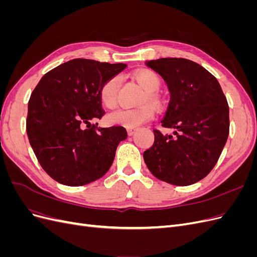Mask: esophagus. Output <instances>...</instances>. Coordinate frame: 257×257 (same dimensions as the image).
Segmentation results:
<instances>
[{
    "label": "esophagus",
    "instance_id": "1",
    "mask_svg": "<svg viewBox=\"0 0 257 257\" xmlns=\"http://www.w3.org/2000/svg\"><path fill=\"white\" fill-rule=\"evenodd\" d=\"M136 132V127H127V134L131 136L133 135Z\"/></svg>",
    "mask_w": 257,
    "mask_h": 257
}]
</instances>
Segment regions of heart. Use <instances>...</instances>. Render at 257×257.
Segmentation results:
<instances>
[{
    "label": "heart",
    "instance_id": "heart-1",
    "mask_svg": "<svg viewBox=\"0 0 257 257\" xmlns=\"http://www.w3.org/2000/svg\"><path fill=\"white\" fill-rule=\"evenodd\" d=\"M138 83L149 93L158 91L161 85L159 75L151 69H142L134 73ZM121 84L120 75H114L107 79L99 89L98 96L100 102L108 108H112L116 104L118 91ZM152 95L149 94V97ZM155 114L154 108L150 105H144L137 108H119L106 115V122L113 125H123L126 127H135L153 119Z\"/></svg>",
    "mask_w": 257,
    "mask_h": 257
}]
</instances>
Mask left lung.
Wrapping results in <instances>:
<instances>
[{
  "instance_id": "obj_1",
  "label": "left lung",
  "mask_w": 257,
  "mask_h": 257,
  "mask_svg": "<svg viewBox=\"0 0 257 257\" xmlns=\"http://www.w3.org/2000/svg\"><path fill=\"white\" fill-rule=\"evenodd\" d=\"M167 83L170 100L154 143L144 152L151 174L175 185L204 179L215 166L229 133V108L219 81L203 66L183 58L146 62Z\"/></svg>"
}]
</instances>
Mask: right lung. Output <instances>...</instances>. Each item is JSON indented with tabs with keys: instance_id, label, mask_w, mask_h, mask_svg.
<instances>
[{
	"instance_id": "add662e5",
	"label": "right lung",
	"mask_w": 257,
	"mask_h": 257,
	"mask_svg": "<svg viewBox=\"0 0 257 257\" xmlns=\"http://www.w3.org/2000/svg\"><path fill=\"white\" fill-rule=\"evenodd\" d=\"M126 64L74 59L46 73L29 99L27 133L43 169L59 183L79 186L102 178L116 147L120 125L98 127L105 111L98 92Z\"/></svg>"
}]
</instances>
